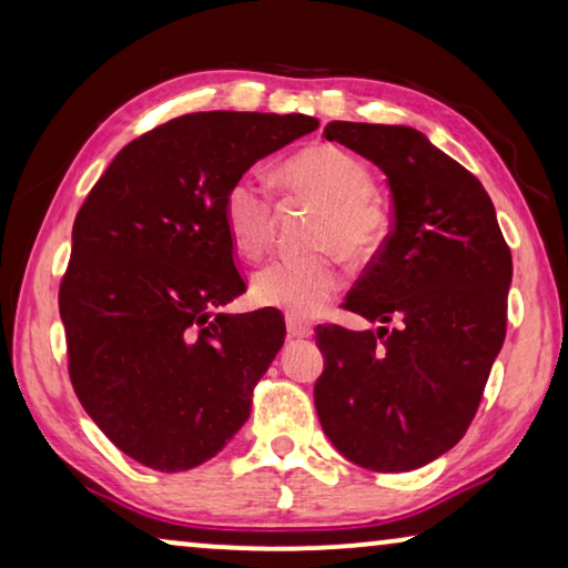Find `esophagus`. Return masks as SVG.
Wrapping results in <instances>:
<instances>
[{"mask_svg":"<svg viewBox=\"0 0 568 568\" xmlns=\"http://www.w3.org/2000/svg\"><path fill=\"white\" fill-rule=\"evenodd\" d=\"M285 329H287V339H308L314 334V326L308 322H303L298 316H287L285 318Z\"/></svg>","mask_w":568,"mask_h":568,"instance_id":"esophagus-1","label":"esophagus"}]
</instances>
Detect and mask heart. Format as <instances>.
<instances>
[{"mask_svg": "<svg viewBox=\"0 0 568 568\" xmlns=\"http://www.w3.org/2000/svg\"><path fill=\"white\" fill-rule=\"evenodd\" d=\"M285 178L295 190L324 203L311 231V246L367 260L386 242L388 211L375 201L371 172L347 151L311 146L285 164ZM221 213L236 252L260 257L273 234V197L262 174H239L223 195ZM339 285V265L329 252L275 257L254 273L252 298L291 316H311L334 298Z\"/></svg>", "mask_w": 568, "mask_h": 568, "instance_id": "b5f03b06", "label": "heart"}]
</instances>
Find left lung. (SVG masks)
<instances>
[{
  "instance_id": "1",
  "label": "left lung",
  "mask_w": 568,
  "mask_h": 568,
  "mask_svg": "<svg viewBox=\"0 0 568 568\" xmlns=\"http://www.w3.org/2000/svg\"><path fill=\"white\" fill-rule=\"evenodd\" d=\"M324 135L386 174L394 229L345 298L383 326H316V414L347 460L414 470L474 419L505 345L513 254L481 182L417 128L334 121Z\"/></svg>"
}]
</instances>
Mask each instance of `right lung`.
Wrapping results in <instances>:
<instances>
[{"mask_svg":"<svg viewBox=\"0 0 568 568\" xmlns=\"http://www.w3.org/2000/svg\"><path fill=\"white\" fill-rule=\"evenodd\" d=\"M316 128L298 113L174 118L118 151L77 213L59 293L69 375L94 425L143 466H201L250 419L285 324L275 308L221 311L244 293L221 203Z\"/></svg>","mask_w":568,"mask_h":568,"instance_id":"1","label":"right lung"}]
</instances>
